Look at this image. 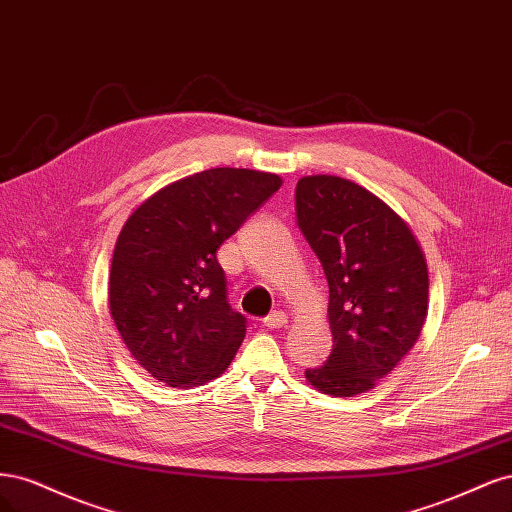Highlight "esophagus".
<instances>
[{
	"instance_id": "obj_1",
	"label": "esophagus",
	"mask_w": 512,
	"mask_h": 512,
	"mask_svg": "<svg viewBox=\"0 0 512 512\" xmlns=\"http://www.w3.org/2000/svg\"><path fill=\"white\" fill-rule=\"evenodd\" d=\"M287 321H289V315L285 310H272L270 315L263 319V325L270 327V329H280V327L287 325Z\"/></svg>"
}]
</instances>
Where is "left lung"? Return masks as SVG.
Segmentation results:
<instances>
[{"mask_svg":"<svg viewBox=\"0 0 512 512\" xmlns=\"http://www.w3.org/2000/svg\"><path fill=\"white\" fill-rule=\"evenodd\" d=\"M295 212L329 285L332 355L306 381L334 398L374 389L415 346L430 276L410 225L381 197L332 174L304 176Z\"/></svg>","mask_w":512,"mask_h":512,"instance_id":"obj_1","label":"left lung"}]
</instances>
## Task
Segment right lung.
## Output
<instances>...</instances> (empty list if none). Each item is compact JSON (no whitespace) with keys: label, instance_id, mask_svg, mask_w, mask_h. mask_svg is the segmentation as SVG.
Instances as JSON below:
<instances>
[{"label":"right lung","instance_id":"1","mask_svg":"<svg viewBox=\"0 0 512 512\" xmlns=\"http://www.w3.org/2000/svg\"><path fill=\"white\" fill-rule=\"evenodd\" d=\"M283 178L212 168L170 183L125 221L114 246L108 304L131 357L168 387L221 376L246 334L227 304L219 246Z\"/></svg>","mask_w":512,"mask_h":512}]
</instances>
